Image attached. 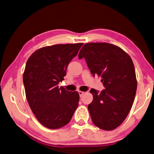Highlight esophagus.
<instances>
[{
	"instance_id": "obj_1",
	"label": "esophagus",
	"mask_w": 154,
	"mask_h": 154,
	"mask_svg": "<svg viewBox=\"0 0 154 154\" xmlns=\"http://www.w3.org/2000/svg\"><path fill=\"white\" fill-rule=\"evenodd\" d=\"M78 93H79L80 97H82V96H83V94H85V92H82V91H78Z\"/></svg>"
}]
</instances>
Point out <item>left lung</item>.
<instances>
[{"instance_id":"left-lung-1","label":"left lung","mask_w":154,"mask_h":154,"mask_svg":"<svg viewBox=\"0 0 154 154\" xmlns=\"http://www.w3.org/2000/svg\"><path fill=\"white\" fill-rule=\"evenodd\" d=\"M79 59H85L92 76H101L104 88H92L93 100L88 109L96 126L106 131L122 123L131 110L137 91L134 64L122 49L108 43H86Z\"/></svg>"}]
</instances>
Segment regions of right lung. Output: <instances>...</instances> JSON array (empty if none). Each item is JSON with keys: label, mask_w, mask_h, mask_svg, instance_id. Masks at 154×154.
Masks as SVG:
<instances>
[{"label": "right lung", "mask_w": 154, "mask_h": 154, "mask_svg": "<svg viewBox=\"0 0 154 154\" xmlns=\"http://www.w3.org/2000/svg\"><path fill=\"white\" fill-rule=\"evenodd\" d=\"M82 45L46 46L32 54L26 63L23 80L27 100L37 120L49 129L67 125L78 106V92L59 88L58 84Z\"/></svg>", "instance_id": "1"}]
</instances>
